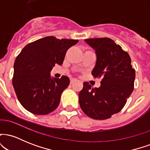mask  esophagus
I'll return each instance as SVG.
<instances>
[{"instance_id":"1","label":"esophagus","mask_w":150,"mask_h":150,"mask_svg":"<svg viewBox=\"0 0 150 150\" xmlns=\"http://www.w3.org/2000/svg\"><path fill=\"white\" fill-rule=\"evenodd\" d=\"M85 68V70H86V72H87V73H89V72L91 71L90 68Z\"/></svg>"}]
</instances>
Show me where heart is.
Masks as SVG:
<instances>
[{"mask_svg":"<svg viewBox=\"0 0 150 150\" xmlns=\"http://www.w3.org/2000/svg\"><path fill=\"white\" fill-rule=\"evenodd\" d=\"M92 63L93 60L90 53H85V54L83 55V56H82V63H83V65L89 66V65H92Z\"/></svg>","mask_w":150,"mask_h":150,"instance_id":"1","label":"heart"}]
</instances>
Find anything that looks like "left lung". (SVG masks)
I'll return each instance as SVG.
<instances>
[{"instance_id": "obj_1", "label": "left lung", "mask_w": 150, "mask_h": 150, "mask_svg": "<svg viewBox=\"0 0 150 150\" xmlns=\"http://www.w3.org/2000/svg\"><path fill=\"white\" fill-rule=\"evenodd\" d=\"M73 39L46 37L30 43L22 50L14 63L13 85L22 106L32 113L46 115L59 105L67 76H51L55 64H63L67 50L76 44Z\"/></svg>"}]
</instances>
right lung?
Returning a JSON list of instances; mask_svg holds the SVG:
<instances>
[{"instance_id":"obj_1","label":"right lung","mask_w":150,"mask_h":150,"mask_svg":"<svg viewBox=\"0 0 150 150\" xmlns=\"http://www.w3.org/2000/svg\"><path fill=\"white\" fill-rule=\"evenodd\" d=\"M94 49L97 61L92 72L99 81L84 82L79 93L82 111L93 119L111 118L124 107L134 89L135 71L128 53L109 38L86 39Z\"/></svg>"}]
</instances>
